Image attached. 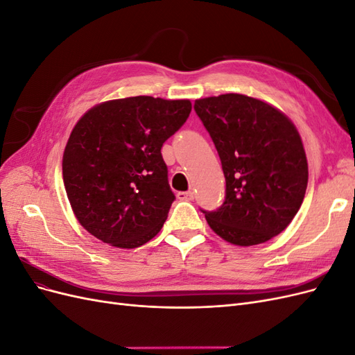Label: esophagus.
<instances>
[{
  "label": "esophagus",
  "instance_id": "esophagus-1",
  "mask_svg": "<svg viewBox=\"0 0 355 355\" xmlns=\"http://www.w3.org/2000/svg\"><path fill=\"white\" fill-rule=\"evenodd\" d=\"M178 198L182 201H192L194 200V192L192 191H180L178 192Z\"/></svg>",
  "mask_w": 355,
  "mask_h": 355
}]
</instances>
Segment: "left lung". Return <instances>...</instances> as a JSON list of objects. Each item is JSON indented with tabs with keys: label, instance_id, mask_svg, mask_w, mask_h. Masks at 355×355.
<instances>
[{
	"label": "left lung",
	"instance_id": "8db88e82",
	"mask_svg": "<svg viewBox=\"0 0 355 355\" xmlns=\"http://www.w3.org/2000/svg\"><path fill=\"white\" fill-rule=\"evenodd\" d=\"M227 182L209 227L235 245L271 240L293 220L308 185L302 139L287 115L263 101L228 93L196 101Z\"/></svg>",
	"mask_w": 355,
	"mask_h": 355
}]
</instances>
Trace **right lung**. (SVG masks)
<instances>
[{
    "mask_svg": "<svg viewBox=\"0 0 355 355\" xmlns=\"http://www.w3.org/2000/svg\"><path fill=\"white\" fill-rule=\"evenodd\" d=\"M191 108L188 99L135 96L96 105L80 118L62 171L85 231L120 249L155 237L175 201L161 146L184 125Z\"/></svg>",
    "mask_w": 355,
    "mask_h": 355,
    "instance_id": "1",
    "label": "right lung"
}]
</instances>
